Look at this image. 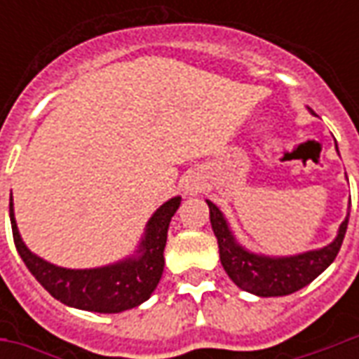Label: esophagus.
Instances as JSON below:
<instances>
[{
	"label": "esophagus",
	"mask_w": 359,
	"mask_h": 359,
	"mask_svg": "<svg viewBox=\"0 0 359 359\" xmlns=\"http://www.w3.org/2000/svg\"><path fill=\"white\" fill-rule=\"evenodd\" d=\"M187 190H188V192H194V188H192V187H188Z\"/></svg>",
	"instance_id": "esophagus-1"
}]
</instances>
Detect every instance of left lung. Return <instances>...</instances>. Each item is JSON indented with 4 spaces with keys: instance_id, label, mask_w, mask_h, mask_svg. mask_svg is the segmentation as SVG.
<instances>
[{
    "instance_id": "8db88e82",
    "label": "left lung",
    "mask_w": 359,
    "mask_h": 359,
    "mask_svg": "<svg viewBox=\"0 0 359 359\" xmlns=\"http://www.w3.org/2000/svg\"><path fill=\"white\" fill-rule=\"evenodd\" d=\"M208 205H210L211 229L217 236L219 256H221L223 269L233 278V283L238 288L256 294V296H264V298L292 294L319 277L339 254L344 234H346L348 217H350V213H348L342 225L339 226L337 238L331 244H327L325 248L309 250L298 256L269 257L254 254L241 246L234 238L233 231L229 229V223L221 210L210 200H208Z\"/></svg>"
}]
</instances>
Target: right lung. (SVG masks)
<instances>
[{
  "instance_id": "1",
  "label": "right lung",
  "mask_w": 359,
  "mask_h": 359,
  "mask_svg": "<svg viewBox=\"0 0 359 359\" xmlns=\"http://www.w3.org/2000/svg\"><path fill=\"white\" fill-rule=\"evenodd\" d=\"M180 196L165 202L151 215L146 233L133 257H126L105 267L95 269H65L38 257L22 242L13 213V196L9 202L13 241L19 256L36 277V280L55 298L71 308L97 311V313H118L133 309L146 302L156 290L163 275L167 244V231L175 211L179 210Z\"/></svg>"
}]
</instances>
